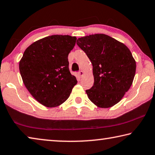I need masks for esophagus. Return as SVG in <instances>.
Here are the masks:
<instances>
[{"label":"esophagus","instance_id":"34e87169","mask_svg":"<svg viewBox=\"0 0 155 155\" xmlns=\"http://www.w3.org/2000/svg\"><path fill=\"white\" fill-rule=\"evenodd\" d=\"M83 75H84V72L83 70H81V71L78 72V76H79L80 77H82Z\"/></svg>","mask_w":155,"mask_h":155}]
</instances>
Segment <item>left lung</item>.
<instances>
[{
	"instance_id": "1",
	"label": "left lung",
	"mask_w": 155,
	"mask_h": 155,
	"mask_svg": "<svg viewBox=\"0 0 155 155\" xmlns=\"http://www.w3.org/2000/svg\"><path fill=\"white\" fill-rule=\"evenodd\" d=\"M77 45L92 64L94 83L86 90L88 98L100 108L118 103L132 85L136 61L128 47L105 34L78 38Z\"/></svg>"
}]
</instances>
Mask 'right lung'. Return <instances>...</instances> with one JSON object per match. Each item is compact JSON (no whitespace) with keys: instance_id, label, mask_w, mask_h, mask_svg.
I'll return each mask as SVG.
<instances>
[{"instance_id":"1","label":"right lung","mask_w":155,"mask_h":155,"mask_svg":"<svg viewBox=\"0 0 155 155\" xmlns=\"http://www.w3.org/2000/svg\"><path fill=\"white\" fill-rule=\"evenodd\" d=\"M77 38L53 35L33 42L25 50L19 70L26 88L47 107L61 105L69 98L77 78L70 74L68 56Z\"/></svg>"}]
</instances>
